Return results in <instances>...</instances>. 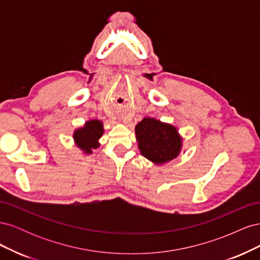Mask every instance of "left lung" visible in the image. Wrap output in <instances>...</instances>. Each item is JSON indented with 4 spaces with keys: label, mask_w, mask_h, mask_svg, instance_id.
Listing matches in <instances>:
<instances>
[{
    "label": "left lung",
    "mask_w": 260,
    "mask_h": 260,
    "mask_svg": "<svg viewBox=\"0 0 260 260\" xmlns=\"http://www.w3.org/2000/svg\"><path fill=\"white\" fill-rule=\"evenodd\" d=\"M136 136L141 154L156 165L177 158L182 148V138L175 125L154 118H143L136 125Z\"/></svg>",
    "instance_id": "1"
}]
</instances>
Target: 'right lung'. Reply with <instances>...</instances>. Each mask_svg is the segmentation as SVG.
<instances>
[{
  "label": "right lung",
  "instance_id": "1",
  "mask_svg": "<svg viewBox=\"0 0 260 260\" xmlns=\"http://www.w3.org/2000/svg\"><path fill=\"white\" fill-rule=\"evenodd\" d=\"M104 133L103 122L99 119L86 121L83 127L76 129L74 132V141L84 154H92L93 149L100 146L99 140Z\"/></svg>",
  "mask_w": 260,
  "mask_h": 260
}]
</instances>
